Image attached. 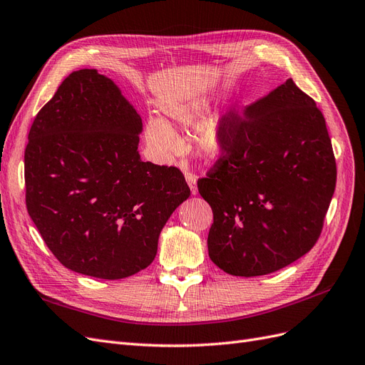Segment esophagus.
Listing matches in <instances>:
<instances>
[{
    "mask_svg": "<svg viewBox=\"0 0 365 365\" xmlns=\"http://www.w3.org/2000/svg\"><path fill=\"white\" fill-rule=\"evenodd\" d=\"M185 178H186L187 185H190V187H191V192H192V194H197V192H198V190H197V175H195L194 173L186 171V173H185Z\"/></svg>",
    "mask_w": 365,
    "mask_h": 365,
    "instance_id": "obj_1",
    "label": "esophagus"
}]
</instances>
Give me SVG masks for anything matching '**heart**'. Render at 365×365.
<instances>
[{"label": "heart", "instance_id": "obj_1", "mask_svg": "<svg viewBox=\"0 0 365 365\" xmlns=\"http://www.w3.org/2000/svg\"><path fill=\"white\" fill-rule=\"evenodd\" d=\"M206 106L202 101H194L167 109L170 120L190 125L202 118ZM145 139L150 148L162 160L170 159L180 148V139L168 123L160 118H150L145 125ZM197 151L206 158H218L226 150V138L215 124H206L195 138Z\"/></svg>", "mask_w": 365, "mask_h": 365}]
</instances>
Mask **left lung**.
Here are the masks:
<instances>
[{"instance_id":"obj_1","label":"left lung","mask_w":365,"mask_h":365,"mask_svg":"<svg viewBox=\"0 0 365 365\" xmlns=\"http://www.w3.org/2000/svg\"><path fill=\"white\" fill-rule=\"evenodd\" d=\"M217 127L226 150L198 192L212 207V262L232 276H264L297 261L319 241L336 183L326 121L291 78Z\"/></svg>"}]
</instances>
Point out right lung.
Wrapping results in <instances>:
<instances>
[{
  "mask_svg": "<svg viewBox=\"0 0 365 365\" xmlns=\"http://www.w3.org/2000/svg\"><path fill=\"white\" fill-rule=\"evenodd\" d=\"M143 121L113 81L78 69L34 118L24 155L29 215L57 261L123 279L147 268L191 195L179 168L143 162Z\"/></svg>",
  "mask_w": 365,
  "mask_h": 365,
  "instance_id": "add662e5",
  "label": "right lung"
}]
</instances>
